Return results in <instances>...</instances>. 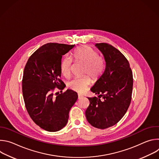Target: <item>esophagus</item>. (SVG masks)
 <instances>
[{"instance_id":"1","label":"esophagus","mask_w":159,"mask_h":159,"mask_svg":"<svg viewBox=\"0 0 159 159\" xmlns=\"http://www.w3.org/2000/svg\"><path fill=\"white\" fill-rule=\"evenodd\" d=\"M83 98V96H82V95H80V94H79L78 95V99H82Z\"/></svg>"}]
</instances>
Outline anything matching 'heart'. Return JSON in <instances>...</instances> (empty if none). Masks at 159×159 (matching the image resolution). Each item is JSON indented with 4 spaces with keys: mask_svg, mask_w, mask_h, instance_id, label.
Masks as SVG:
<instances>
[{
    "mask_svg": "<svg viewBox=\"0 0 159 159\" xmlns=\"http://www.w3.org/2000/svg\"><path fill=\"white\" fill-rule=\"evenodd\" d=\"M72 57L75 61L84 64L82 74H87L93 80L98 79L103 72L104 69V59L98 56L96 51L88 46L78 47L73 53ZM72 60L69 57L62 58L60 63V69L63 75L69 77L70 74ZM91 80L85 75L79 78H75L67 84L70 89L77 93H83L90 84Z\"/></svg>",
    "mask_w": 159,
    "mask_h": 159,
    "instance_id": "heart-1",
    "label": "heart"
}]
</instances>
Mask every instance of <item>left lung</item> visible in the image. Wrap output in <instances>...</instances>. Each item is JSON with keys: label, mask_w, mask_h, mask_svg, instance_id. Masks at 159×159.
<instances>
[{"label": "left lung", "mask_w": 159, "mask_h": 159, "mask_svg": "<svg viewBox=\"0 0 159 159\" xmlns=\"http://www.w3.org/2000/svg\"><path fill=\"white\" fill-rule=\"evenodd\" d=\"M95 47L103 55L106 66L102 74L90 88L98 96L88 98L90 104L85 116L93 126L106 129L120 121L128 109L133 74L128 61L116 48L104 43H96Z\"/></svg>", "instance_id": "obj_1"}]
</instances>
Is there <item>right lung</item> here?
Instances as JSON below:
<instances>
[{"label": "right lung", "instance_id": "right-lung-1", "mask_svg": "<svg viewBox=\"0 0 159 159\" xmlns=\"http://www.w3.org/2000/svg\"><path fill=\"white\" fill-rule=\"evenodd\" d=\"M74 47L47 43L30 57L25 68L22 87L26 108L33 121L48 131H58L66 125L69 111L78 98L71 89L56 96L53 93L55 87H65L60 79V63L62 56Z\"/></svg>", "mask_w": 159, "mask_h": 159}]
</instances>
